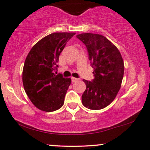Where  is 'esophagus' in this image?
I'll return each instance as SVG.
<instances>
[{
  "instance_id": "obj_1",
  "label": "esophagus",
  "mask_w": 150,
  "mask_h": 150,
  "mask_svg": "<svg viewBox=\"0 0 150 150\" xmlns=\"http://www.w3.org/2000/svg\"><path fill=\"white\" fill-rule=\"evenodd\" d=\"M71 82L72 83H74V82H76L77 81H79V79H76V78H74V77H71Z\"/></svg>"
}]
</instances>
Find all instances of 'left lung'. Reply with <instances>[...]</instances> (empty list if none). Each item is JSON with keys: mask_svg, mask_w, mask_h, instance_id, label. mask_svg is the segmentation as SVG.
Here are the masks:
<instances>
[{"mask_svg": "<svg viewBox=\"0 0 150 150\" xmlns=\"http://www.w3.org/2000/svg\"><path fill=\"white\" fill-rule=\"evenodd\" d=\"M76 38L86 46L94 68V79H83L86 89L82 95L85 108L98 110L109 105L117 95L124 74V63L117 47L100 34L85 33Z\"/></svg>", "mask_w": 150, "mask_h": 150, "instance_id": "8db88e82", "label": "left lung"}]
</instances>
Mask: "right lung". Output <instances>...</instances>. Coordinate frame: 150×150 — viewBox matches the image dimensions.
I'll list each match as a JSON object with an SVG mask.
<instances>
[{"label": "right lung", "mask_w": 150, "mask_h": 150, "mask_svg": "<svg viewBox=\"0 0 150 150\" xmlns=\"http://www.w3.org/2000/svg\"><path fill=\"white\" fill-rule=\"evenodd\" d=\"M75 33H53L33 46L25 59L23 83L32 103L40 110L53 112L63 105L71 79L55 74L59 56Z\"/></svg>", "instance_id": "1"}]
</instances>
